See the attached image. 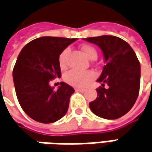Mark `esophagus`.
<instances>
[{
    "label": "esophagus",
    "mask_w": 152,
    "mask_h": 152,
    "mask_svg": "<svg viewBox=\"0 0 152 152\" xmlns=\"http://www.w3.org/2000/svg\"><path fill=\"white\" fill-rule=\"evenodd\" d=\"M76 91H80V92H84L85 89H83V88H76Z\"/></svg>",
    "instance_id": "34e87169"
}]
</instances>
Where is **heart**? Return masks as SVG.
I'll use <instances>...</instances> for the list:
<instances>
[{
	"label": "heart",
	"instance_id": "obj_1",
	"mask_svg": "<svg viewBox=\"0 0 152 152\" xmlns=\"http://www.w3.org/2000/svg\"><path fill=\"white\" fill-rule=\"evenodd\" d=\"M81 49L88 58H89L91 60H94L97 58V55H98L97 50L94 46H92L90 45H83ZM68 54H69V49H65L64 50L61 52V54L59 55L58 61H59L60 67L62 69L65 68L67 65ZM64 78L66 83L72 85V86L84 87L94 78V73L90 70L82 71V70L72 69L65 73Z\"/></svg>",
	"mask_w": 152,
	"mask_h": 152
}]
</instances>
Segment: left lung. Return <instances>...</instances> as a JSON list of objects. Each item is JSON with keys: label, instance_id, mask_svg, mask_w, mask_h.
<instances>
[{"label": "left lung", "instance_id": "left-lung-1", "mask_svg": "<svg viewBox=\"0 0 152 152\" xmlns=\"http://www.w3.org/2000/svg\"><path fill=\"white\" fill-rule=\"evenodd\" d=\"M97 45L106 61L97 82L102 83L97 98L89 103L95 115L107 119L121 118L131 110L140 87V64L132 48L121 38L103 35L83 39ZM107 85V88L104 85Z\"/></svg>", "mask_w": 152, "mask_h": 152}]
</instances>
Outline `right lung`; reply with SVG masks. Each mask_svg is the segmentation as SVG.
<instances>
[{
	"label": "right lung",
	"mask_w": 152,
	"mask_h": 152,
	"mask_svg": "<svg viewBox=\"0 0 152 152\" xmlns=\"http://www.w3.org/2000/svg\"><path fill=\"white\" fill-rule=\"evenodd\" d=\"M76 39L41 37L20 52L13 70L15 92L24 112L40 123H53L67 113L74 88L61 82L58 89L50 81L61 77L59 55Z\"/></svg>",
	"instance_id": "obj_1"
}]
</instances>
